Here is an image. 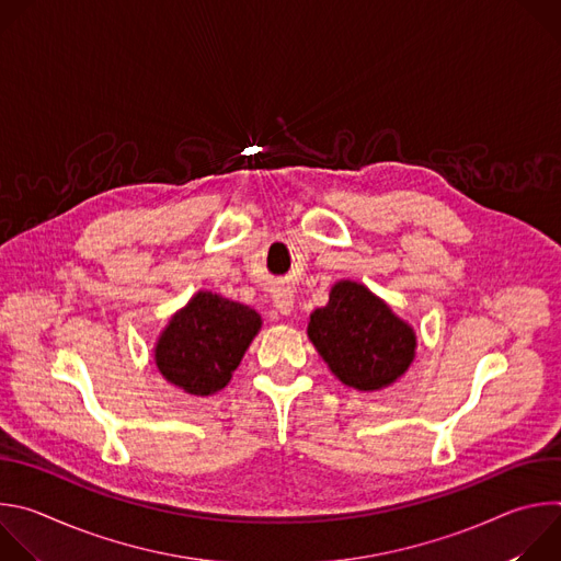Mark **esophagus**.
Here are the masks:
<instances>
[{
  "instance_id": "obj_1",
  "label": "esophagus",
  "mask_w": 561,
  "mask_h": 561,
  "mask_svg": "<svg viewBox=\"0 0 561 561\" xmlns=\"http://www.w3.org/2000/svg\"><path fill=\"white\" fill-rule=\"evenodd\" d=\"M273 304H275V308H277V312L279 314H290L293 312V304H295V299H293V295L288 293V290H279V293H275V297H273Z\"/></svg>"
}]
</instances>
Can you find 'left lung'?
<instances>
[{
  "label": "left lung",
  "instance_id": "left-lung-1",
  "mask_svg": "<svg viewBox=\"0 0 561 561\" xmlns=\"http://www.w3.org/2000/svg\"><path fill=\"white\" fill-rule=\"evenodd\" d=\"M308 340L335 373L357 390H381L402 377L415 359V331L364 284L344 279L329 304L308 322Z\"/></svg>",
  "mask_w": 561,
  "mask_h": 561
}]
</instances>
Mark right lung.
<instances>
[{"label": "right lung", "mask_w": 561, "mask_h": 561, "mask_svg": "<svg viewBox=\"0 0 561 561\" xmlns=\"http://www.w3.org/2000/svg\"><path fill=\"white\" fill-rule=\"evenodd\" d=\"M260 329L262 317L251 306L199 290L159 335L154 364L186 392L213 394L230 381Z\"/></svg>", "instance_id": "obj_1"}]
</instances>
